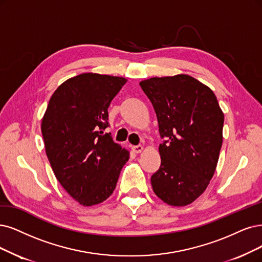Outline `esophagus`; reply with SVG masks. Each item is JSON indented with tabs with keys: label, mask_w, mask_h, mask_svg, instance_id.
Wrapping results in <instances>:
<instances>
[{
	"label": "esophagus",
	"mask_w": 262,
	"mask_h": 262,
	"mask_svg": "<svg viewBox=\"0 0 262 262\" xmlns=\"http://www.w3.org/2000/svg\"><path fill=\"white\" fill-rule=\"evenodd\" d=\"M132 150H133L135 153H140V152H142L143 147L141 146V144H138V146H133V147H132Z\"/></svg>",
	"instance_id": "1"
}]
</instances>
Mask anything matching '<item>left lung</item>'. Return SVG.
Wrapping results in <instances>:
<instances>
[{"instance_id":"left-lung-1","label":"left lung","mask_w":262,"mask_h":262,"mask_svg":"<svg viewBox=\"0 0 262 262\" xmlns=\"http://www.w3.org/2000/svg\"><path fill=\"white\" fill-rule=\"evenodd\" d=\"M159 122L161 166L151 176L156 194L171 206L195 201L214 176L222 146V113L209 87L187 74L140 82Z\"/></svg>"}]
</instances>
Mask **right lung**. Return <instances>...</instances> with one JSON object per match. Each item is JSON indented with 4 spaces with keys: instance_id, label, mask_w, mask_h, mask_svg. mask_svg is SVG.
Segmentation results:
<instances>
[{
    "instance_id": "obj_1",
    "label": "right lung",
    "mask_w": 262,
    "mask_h": 262,
    "mask_svg": "<svg viewBox=\"0 0 262 262\" xmlns=\"http://www.w3.org/2000/svg\"><path fill=\"white\" fill-rule=\"evenodd\" d=\"M124 77L83 73L55 91L42 120L48 161L57 180L83 206L108 199L129 152L115 143L108 108Z\"/></svg>"
}]
</instances>
